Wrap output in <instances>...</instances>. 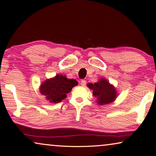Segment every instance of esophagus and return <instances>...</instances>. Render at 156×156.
I'll return each mask as SVG.
<instances>
[{
	"label": "esophagus",
	"instance_id": "34e87169",
	"mask_svg": "<svg viewBox=\"0 0 156 156\" xmlns=\"http://www.w3.org/2000/svg\"><path fill=\"white\" fill-rule=\"evenodd\" d=\"M87 84V81L85 80H82L80 82V84L82 86V87H84V86Z\"/></svg>",
	"mask_w": 156,
	"mask_h": 156
}]
</instances>
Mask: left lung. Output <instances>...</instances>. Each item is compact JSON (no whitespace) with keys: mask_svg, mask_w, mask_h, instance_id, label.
<instances>
[{"mask_svg":"<svg viewBox=\"0 0 156 156\" xmlns=\"http://www.w3.org/2000/svg\"><path fill=\"white\" fill-rule=\"evenodd\" d=\"M87 86L93 90V95L97 98L98 104L101 105L111 103L117 97V92L113 86L104 78L94 84L89 83Z\"/></svg>","mask_w":156,"mask_h":156,"instance_id":"8db88e82","label":"left lung"}]
</instances>
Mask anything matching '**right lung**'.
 Instances as JSON below:
<instances>
[{"label": "right lung", "instance_id": "1", "mask_svg": "<svg viewBox=\"0 0 156 156\" xmlns=\"http://www.w3.org/2000/svg\"><path fill=\"white\" fill-rule=\"evenodd\" d=\"M78 84L74 79H68L65 76L56 75L54 78L49 79L41 85L40 92L45 97L46 100L58 103L66 98L72 88Z\"/></svg>", "mask_w": 156, "mask_h": 156}]
</instances>
